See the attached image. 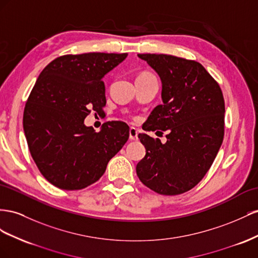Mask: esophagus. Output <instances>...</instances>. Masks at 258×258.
Here are the masks:
<instances>
[{
  "label": "esophagus",
  "mask_w": 258,
  "mask_h": 258,
  "mask_svg": "<svg viewBox=\"0 0 258 258\" xmlns=\"http://www.w3.org/2000/svg\"><path fill=\"white\" fill-rule=\"evenodd\" d=\"M130 139L131 141H137L138 139V131L135 127L130 128Z\"/></svg>",
  "instance_id": "34e87169"
}]
</instances>
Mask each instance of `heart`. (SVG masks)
Listing matches in <instances>:
<instances>
[{
    "mask_svg": "<svg viewBox=\"0 0 258 258\" xmlns=\"http://www.w3.org/2000/svg\"><path fill=\"white\" fill-rule=\"evenodd\" d=\"M148 75H150V73H148V72H143V73H141V75H139L138 77H141V76H148Z\"/></svg>",
    "mask_w": 258,
    "mask_h": 258,
    "instance_id": "b5f03b06",
    "label": "heart"
}]
</instances>
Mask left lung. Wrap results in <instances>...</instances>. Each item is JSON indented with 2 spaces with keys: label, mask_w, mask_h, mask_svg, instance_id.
Listing matches in <instances>:
<instances>
[{
  "label": "left lung",
  "mask_w": 258,
  "mask_h": 258,
  "mask_svg": "<svg viewBox=\"0 0 258 258\" xmlns=\"http://www.w3.org/2000/svg\"><path fill=\"white\" fill-rule=\"evenodd\" d=\"M138 57L160 76L163 100L152 110L143 128L166 131L167 141L162 144L159 138L138 134L146 156L138 162L136 173L154 192L181 195L201 181L222 146L223 92L196 60L165 54H138Z\"/></svg>",
  "instance_id": "left-lung-1"
}]
</instances>
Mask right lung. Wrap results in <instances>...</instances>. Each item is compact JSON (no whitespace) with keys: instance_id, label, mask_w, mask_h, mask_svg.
<instances>
[{"instance_id":"add662e5","label":"right lung","mask_w":258,"mask_h":258,"mask_svg":"<svg viewBox=\"0 0 258 258\" xmlns=\"http://www.w3.org/2000/svg\"><path fill=\"white\" fill-rule=\"evenodd\" d=\"M126 56L63 55L40 73L25 106L24 131L36 166L55 187L80 190L96 182L127 142L124 122H107L98 133L84 125L93 110L106 106L102 78Z\"/></svg>"}]
</instances>
